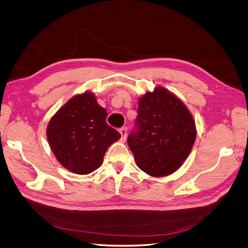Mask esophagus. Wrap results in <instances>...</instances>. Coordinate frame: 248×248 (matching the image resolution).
Instances as JSON below:
<instances>
[{
  "label": "esophagus",
  "mask_w": 248,
  "mask_h": 248,
  "mask_svg": "<svg viewBox=\"0 0 248 248\" xmlns=\"http://www.w3.org/2000/svg\"><path fill=\"white\" fill-rule=\"evenodd\" d=\"M127 131H128V129L125 127H123V128L119 129V132L121 134V141H123V142H124L125 138H127Z\"/></svg>",
  "instance_id": "obj_1"
}]
</instances>
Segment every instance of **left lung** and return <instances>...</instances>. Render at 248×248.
Listing matches in <instances>:
<instances>
[{
  "mask_svg": "<svg viewBox=\"0 0 248 248\" xmlns=\"http://www.w3.org/2000/svg\"><path fill=\"white\" fill-rule=\"evenodd\" d=\"M196 136L194 118L185 104L170 91L157 86L139 99L128 145L140 170L162 177L182 166Z\"/></svg>",
  "mask_w": 248,
  "mask_h": 248,
  "instance_id": "8db88e82",
  "label": "left lung"
}]
</instances>
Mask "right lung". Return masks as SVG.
<instances>
[{
    "label": "right lung",
    "mask_w": 248,
    "mask_h": 248,
    "mask_svg": "<svg viewBox=\"0 0 248 248\" xmlns=\"http://www.w3.org/2000/svg\"><path fill=\"white\" fill-rule=\"evenodd\" d=\"M106 118V109L90 92L74 96L59 109L48 124L47 138L62 166L79 175L98 169L108 146L120 138Z\"/></svg>",
    "instance_id": "right-lung-1"
}]
</instances>
